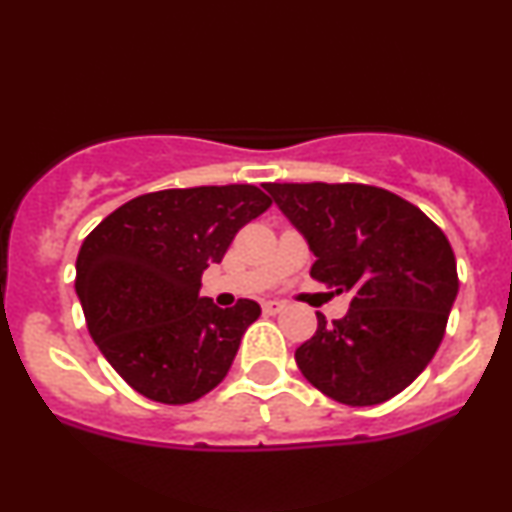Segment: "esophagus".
<instances>
[{
	"label": "esophagus",
	"mask_w": 512,
	"mask_h": 512,
	"mask_svg": "<svg viewBox=\"0 0 512 512\" xmlns=\"http://www.w3.org/2000/svg\"><path fill=\"white\" fill-rule=\"evenodd\" d=\"M286 308V303H281V301H264L262 303V310L267 315H276V313H281V310Z\"/></svg>",
	"instance_id": "1"
}]
</instances>
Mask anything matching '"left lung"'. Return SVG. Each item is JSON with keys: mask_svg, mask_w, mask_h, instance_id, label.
Returning <instances> with one entry per match:
<instances>
[{"mask_svg": "<svg viewBox=\"0 0 512 512\" xmlns=\"http://www.w3.org/2000/svg\"><path fill=\"white\" fill-rule=\"evenodd\" d=\"M264 190L305 238L310 276L351 293L349 313L296 349V363L322 395L373 407L399 395L443 342L457 289L445 233L419 207L383 187L267 182Z\"/></svg>", "mask_w": 512, "mask_h": 512, "instance_id": "left-lung-1", "label": "left lung"}]
</instances>
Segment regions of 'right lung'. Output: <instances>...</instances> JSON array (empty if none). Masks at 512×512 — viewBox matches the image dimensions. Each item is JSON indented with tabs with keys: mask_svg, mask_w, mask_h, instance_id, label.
<instances>
[{
	"mask_svg": "<svg viewBox=\"0 0 512 512\" xmlns=\"http://www.w3.org/2000/svg\"><path fill=\"white\" fill-rule=\"evenodd\" d=\"M255 185L161 190L129 199L88 233L76 296L105 361L139 395L190 404L226 378L260 305L199 296L245 223L269 209Z\"/></svg>",
	"mask_w": 512,
	"mask_h": 512,
	"instance_id": "right-lung-1",
	"label": "right lung"
}]
</instances>
